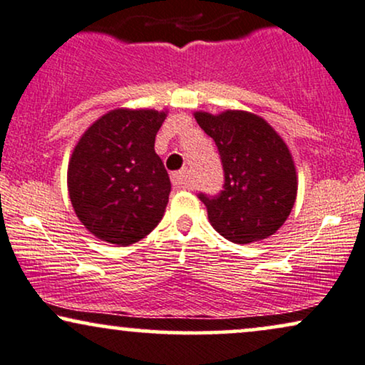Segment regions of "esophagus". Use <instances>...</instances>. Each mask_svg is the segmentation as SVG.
I'll use <instances>...</instances> for the list:
<instances>
[{"instance_id": "esophagus-1", "label": "esophagus", "mask_w": 365, "mask_h": 365, "mask_svg": "<svg viewBox=\"0 0 365 365\" xmlns=\"http://www.w3.org/2000/svg\"><path fill=\"white\" fill-rule=\"evenodd\" d=\"M172 183L175 188H187L188 185V172L187 170H180V172L172 173Z\"/></svg>"}]
</instances>
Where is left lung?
<instances>
[{
    "label": "left lung",
    "mask_w": 365,
    "mask_h": 365,
    "mask_svg": "<svg viewBox=\"0 0 365 365\" xmlns=\"http://www.w3.org/2000/svg\"><path fill=\"white\" fill-rule=\"evenodd\" d=\"M195 119L215 141L224 170L222 190L198 193L212 227L236 244L269 237L297 198V170L286 143L264 119L244 110L195 113Z\"/></svg>",
    "instance_id": "obj_1"
}]
</instances>
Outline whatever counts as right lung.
I'll list each match as a JSON object with an SVG mask.
<instances>
[{"label":"right lung","instance_id":"obj_1","mask_svg":"<svg viewBox=\"0 0 365 365\" xmlns=\"http://www.w3.org/2000/svg\"><path fill=\"white\" fill-rule=\"evenodd\" d=\"M165 116L151 109H114L73 148L68 195L96 237L129 246L148 236L163 217L172 185L155 153V136Z\"/></svg>","mask_w":365,"mask_h":365}]
</instances>
